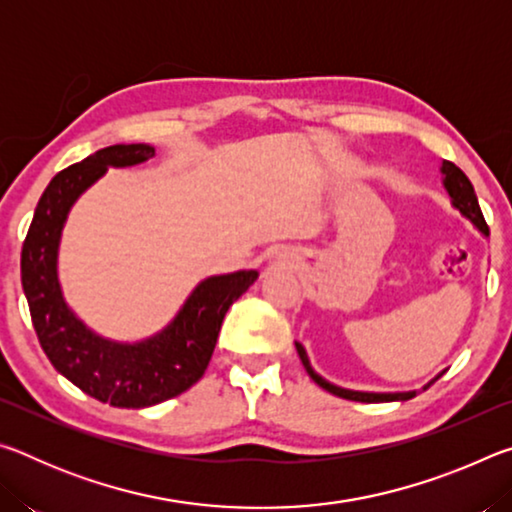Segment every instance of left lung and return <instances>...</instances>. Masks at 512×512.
<instances>
[{
    "label": "left lung",
    "mask_w": 512,
    "mask_h": 512,
    "mask_svg": "<svg viewBox=\"0 0 512 512\" xmlns=\"http://www.w3.org/2000/svg\"><path fill=\"white\" fill-rule=\"evenodd\" d=\"M440 173H443V185L447 189L449 198H452V205L465 216V219H470L476 225V228L483 232L485 237H488L490 235L488 223H485V219H483L481 207H479V201H476V194H474V187L470 183V178H467L465 173L449 160H443ZM296 350H298V357L302 361V366H305V370L309 372V377L314 379L320 388H325L327 393H332L336 397H343V400H352V402H406V400H411V397H415V391H406V393H366V391H350V388H341L336 384H329L327 379L320 377L318 372L311 368L307 352L300 343H296ZM443 372L433 377L424 388H429L438 377H443Z\"/></svg>",
    "instance_id": "8db88e82"
}]
</instances>
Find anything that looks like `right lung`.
Returning a JSON list of instances; mask_svg holds the SVG:
<instances>
[{"label": "right lung", "mask_w": 512, "mask_h": 512, "mask_svg": "<svg viewBox=\"0 0 512 512\" xmlns=\"http://www.w3.org/2000/svg\"><path fill=\"white\" fill-rule=\"evenodd\" d=\"M149 144H115L51 178L22 246V289L42 350L60 375L99 402L144 409L185 393L212 359L225 311L257 280V271L212 275L158 334L135 343L103 339L67 305L58 282V248L67 214L108 167L151 160Z\"/></svg>", "instance_id": "right-lung-1"}]
</instances>
